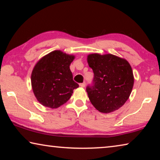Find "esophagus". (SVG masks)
Returning <instances> with one entry per match:
<instances>
[{"label":"esophagus","mask_w":160,"mask_h":160,"mask_svg":"<svg viewBox=\"0 0 160 160\" xmlns=\"http://www.w3.org/2000/svg\"><path fill=\"white\" fill-rule=\"evenodd\" d=\"M80 86L82 87V88H84V87L85 86V82H83L82 83H80Z\"/></svg>","instance_id":"esophagus-1"}]
</instances>
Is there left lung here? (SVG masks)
Listing matches in <instances>:
<instances>
[{"instance_id":"left-lung-1","label":"left lung","mask_w":160,"mask_h":160,"mask_svg":"<svg viewBox=\"0 0 160 160\" xmlns=\"http://www.w3.org/2000/svg\"><path fill=\"white\" fill-rule=\"evenodd\" d=\"M88 62L94 72L92 83L86 88L91 103L102 113L118 109L128 100L133 87L128 62L112 54L98 53L89 55Z\"/></svg>"}]
</instances>
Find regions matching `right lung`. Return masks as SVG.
Instances as JSON below:
<instances>
[{"instance_id":"right-lung-1","label":"right lung","mask_w":160,"mask_h":160,"mask_svg":"<svg viewBox=\"0 0 160 160\" xmlns=\"http://www.w3.org/2000/svg\"><path fill=\"white\" fill-rule=\"evenodd\" d=\"M74 56L53 51L38 61L32 72V90L44 107L58 108L71 97L79 85L72 79L70 65Z\"/></svg>"}]
</instances>
